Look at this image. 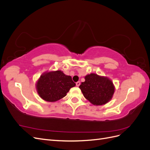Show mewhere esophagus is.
<instances>
[{
    "label": "esophagus",
    "mask_w": 150,
    "mask_h": 150,
    "mask_svg": "<svg viewBox=\"0 0 150 150\" xmlns=\"http://www.w3.org/2000/svg\"><path fill=\"white\" fill-rule=\"evenodd\" d=\"M76 86H78V87H79V86H80V82H79V81H78V82H76Z\"/></svg>",
    "instance_id": "obj_1"
}]
</instances>
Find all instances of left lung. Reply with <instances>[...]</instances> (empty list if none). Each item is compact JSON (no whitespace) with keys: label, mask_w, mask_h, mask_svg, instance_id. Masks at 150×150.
Instances as JSON below:
<instances>
[{"label":"left lung","mask_w":150,"mask_h":150,"mask_svg":"<svg viewBox=\"0 0 150 150\" xmlns=\"http://www.w3.org/2000/svg\"><path fill=\"white\" fill-rule=\"evenodd\" d=\"M79 88L85 98L96 106L110 101L115 92L111 80L93 73L85 77V81L81 83Z\"/></svg>","instance_id":"1"}]
</instances>
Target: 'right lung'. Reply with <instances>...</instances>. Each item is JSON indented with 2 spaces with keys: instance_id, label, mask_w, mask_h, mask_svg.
I'll list each match as a JSON object with an SVG mask.
<instances>
[{
  "instance_id": "right-lung-1",
  "label": "right lung",
  "mask_w": 150,
  "mask_h": 150,
  "mask_svg": "<svg viewBox=\"0 0 150 150\" xmlns=\"http://www.w3.org/2000/svg\"><path fill=\"white\" fill-rule=\"evenodd\" d=\"M75 85L70 76L56 71L40 76L37 83V90L44 100L54 102L66 96L69 89Z\"/></svg>"
}]
</instances>
